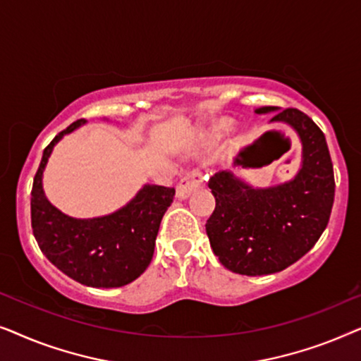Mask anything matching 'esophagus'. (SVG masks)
<instances>
[{
    "label": "esophagus",
    "mask_w": 361,
    "mask_h": 361,
    "mask_svg": "<svg viewBox=\"0 0 361 361\" xmlns=\"http://www.w3.org/2000/svg\"><path fill=\"white\" fill-rule=\"evenodd\" d=\"M202 184H204V177H202L200 171H190L189 174H185L182 179L179 180V184L176 187V195L177 199L184 200L189 199L192 195V192L199 190Z\"/></svg>",
    "instance_id": "esophagus-1"
}]
</instances>
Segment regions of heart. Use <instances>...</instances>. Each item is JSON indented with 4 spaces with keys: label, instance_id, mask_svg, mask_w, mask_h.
<instances>
[{
    "label": "heart",
    "instance_id": "heart-1",
    "mask_svg": "<svg viewBox=\"0 0 361 361\" xmlns=\"http://www.w3.org/2000/svg\"><path fill=\"white\" fill-rule=\"evenodd\" d=\"M228 121L226 120H215L210 126H207L204 131L200 133V136L197 137L194 146L190 147L192 151H207L212 146H215V142L225 135V131L228 130Z\"/></svg>",
    "mask_w": 361,
    "mask_h": 361
}]
</instances>
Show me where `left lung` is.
<instances>
[{
	"label": "left lung",
	"instance_id": "8db88e82",
	"mask_svg": "<svg viewBox=\"0 0 361 361\" xmlns=\"http://www.w3.org/2000/svg\"><path fill=\"white\" fill-rule=\"evenodd\" d=\"M278 111L276 106L255 113ZM271 123H283L299 136L302 154L293 179L253 187L230 171L209 180L215 210L205 230L215 256L226 269L245 276L279 273L317 243L334 205V166L324 133L302 111L281 110Z\"/></svg>",
	"mask_w": 361,
	"mask_h": 361
}]
</instances>
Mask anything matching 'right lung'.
I'll list each match as a JSON object with an SVG mask.
<instances>
[{"mask_svg": "<svg viewBox=\"0 0 361 361\" xmlns=\"http://www.w3.org/2000/svg\"><path fill=\"white\" fill-rule=\"evenodd\" d=\"M85 123H72L42 152L31 192L32 233L46 258L68 278L88 288H121L149 266L176 189L145 184L121 209L95 219H73L54 207L42 189L44 169L57 142Z\"/></svg>", "mask_w": 361, "mask_h": 361, "instance_id": "right-lung-1", "label": "right lung"}]
</instances>
